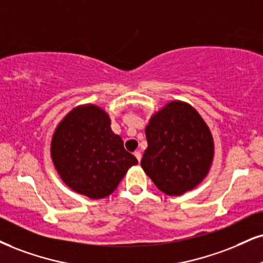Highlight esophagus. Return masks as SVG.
Segmentation results:
<instances>
[{"label": "esophagus", "mask_w": 263, "mask_h": 263, "mask_svg": "<svg viewBox=\"0 0 263 263\" xmlns=\"http://www.w3.org/2000/svg\"><path fill=\"white\" fill-rule=\"evenodd\" d=\"M134 156L137 157V160L140 162V160H141V152L140 151H135L134 152Z\"/></svg>", "instance_id": "esophagus-1"}]
</instances>
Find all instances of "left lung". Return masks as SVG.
Instances as JSON below:
<instances>
[{
	"mask_svg": "<svg viewBox=\"0 0 263 263\" xmlns=\"http://www.w3.org/2000/svg\"><path fill=\"white\" fill-rule=\"evenodd\" d=\"M145 134L147 148L141 167L162 193L183 195L207 177L215 141L209 125L189 103H166L151 116Z\"/></svg>",
	"mask_w": 263,
	"mask_h": 263,
	"instance_id": "8db88e82",
	"label": "left lung"
}]
</instances>
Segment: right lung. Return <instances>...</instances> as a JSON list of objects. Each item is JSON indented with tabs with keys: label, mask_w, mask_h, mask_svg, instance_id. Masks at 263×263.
<instances>
[{
	"label": "right lung",
	"mask_w": 263,
	"mask_h": 263,
	"mask_svg": "<svg viewBox=\"0 0 263 263\" xmlns=\"http://www.w3.org/2000/svg\"><path fill=\"white\" fill-rule=\"evenodd\" d=\"M51 158L66 185L97 200L111 195L138 160L111 129L101 107L85 103L63 117L51 139Z\"/></svg>",
	"instance_id": "add662e5"
}]
</instances>
